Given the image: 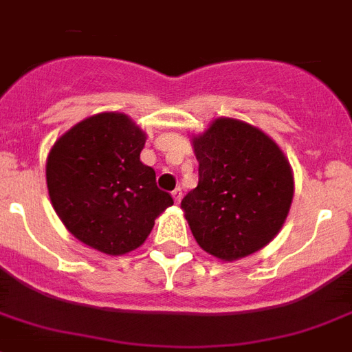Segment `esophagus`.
Instances as JSON below:
<instances>
[{
    "label": "esophagus",
    "instance_id": "34e87169",
    "mask_svg": "<svg viewBox=\"0 0 352 352\" xmlns=\"http://www.w3.org/2000/svg\"><path fill=\"white\" fill-rule=\"evenodd\" d=\"M172 197H173V200H175V204H180V200H182V189L180 188L173 189Z\"/></svg>",
    "mask_w": 352,
    "mask_h": 352
}]
</instances>
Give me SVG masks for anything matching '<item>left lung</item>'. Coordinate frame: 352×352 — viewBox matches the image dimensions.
<instances>
[{
	"label": "left lung",
	"instance_id": "obj_1",
	"mask_svg": "<svg viewBox=\"0 0 352 352\" xmlns=\"http://www.w3.org/2000/svg\"><path fill=\"white\" fill-rule=\"evenodd\" d=\"M198 184L180 207L195 239L221 261L264 248L280 232L294 195L289 161L250 124L218 118L193 140Z\"/></svg>",
	"mask_w": 352,
	"mask_h": 352
}]
</instances>
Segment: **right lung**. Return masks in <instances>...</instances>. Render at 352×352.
Returning a JSON list of instances; mask_svg holds the SVG:
<instances>
[{
    "instance_id": "add662e5",
    "label": "right lung",
    "mask_w": 352,
    "mask_h": 352,
    "mask_svg": "<svg viewBox=\"0 0 352 352\" xmlns=\"http://www.w3.org/2000/svg\"><path fill=\"white\" fill-rule=\"evenodd\" d=\"M145 134L122 113L79 122L49 152L45 179L60 219L81 243L108 255L142 246L173 198L140 161Z\"/></svg>"
}]
</instances>
